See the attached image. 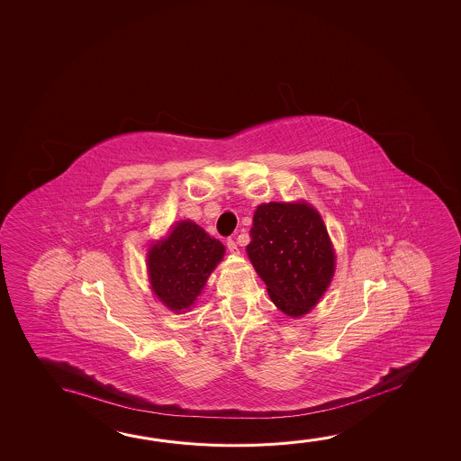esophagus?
<instances>
[{
    "instance_id": "1",
    "label": "esophagus",
    "mask_w": 461,
    "mask_h": 461,
    "mask_svg": "<svg viewBox=\"0 0 461 461\" xmlns=\"http://www.w3.org/2000/svg\"><path fill=\"white\" fill-rule=\"evenodd\" d=\"M227 248L228 250L231 252V254H238V252H240V249H238V244H236V241H234V240H231V238H230V240H227Z\"/></svg>"
}]
</instances>
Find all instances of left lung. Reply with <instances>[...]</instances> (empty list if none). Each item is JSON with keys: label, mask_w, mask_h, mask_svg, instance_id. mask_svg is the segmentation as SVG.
<instances>
[{"label": "left lung", "mask_w": 461, "mask_h": 461, "mask_svg": "<svg viewBox=\"0 0 461 461\" xmlns=\"http://www.w3.org/2000/svg\"><path fill=\"white\" fill-rule=\"evenodd\" d=\"M248 256L273 303L289 317L307 313L334 273V252L325 223L305 203L258 205Z\"/></svg>", "instance_id": "left-lung-1"}]
</instances>
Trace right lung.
<instances>
[{
  "label": "right lung",
  "mask_w": 461,
  "mask_h": 461,
  "mask_svg": "<svg viewBox=\"0 0 461 461\" xmlns=\"http://www.w3.org/2000/svg\"><path fill=\"white\" fill-rule=\"evenodd\" d=\"M223 252V244L194 221H180L167 240L156 242L148 254L154 293L174 312L188 309L201 294Z\"/></svg>",
  "instance_id": "1"
}]
</instances>
